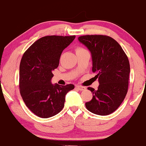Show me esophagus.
<instances>
[{
	"mask_svg": "<svg viewBox=\"0 0 146 146\" xmlns=\"http://www.w3.org/2000/svg\"><path fill=\"white\" fill-rule=\"evenodd\" d=\"M76 88H78V90H86V87H84V86H76Z\"/></svg>",
	"mask_w": 146,
	"mask_h": 146,
	"instance_id": "obj_1",
	"label": "esophagus"
}]
</instances>
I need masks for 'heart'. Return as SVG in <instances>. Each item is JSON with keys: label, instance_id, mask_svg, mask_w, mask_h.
<instances>
[{"label": "heart", "instance_id": "heart-1", "mask_svg": "<svg viewBox=\"0 0 146 146\" xmlns=\"http://www.w3.org/2000/svg\"><path fill=\"white\" fill-rule=\"evenodd\" d=\"M82 50H84V48H80V47H78L76 48V52H78V51H82Z\"/></svg>", "mask_w": 146, "mask_h": 146}]
</instances>
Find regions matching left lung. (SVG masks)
<instances>
[{
  "label": "left lung",
  "mask_w": 146,
  "mask_h": 146,
  "mask_svg": "<svg viewBox=\"0 0 146 146\" xmlns=\"http://www.w3.org/2000/svg\"><path fill=\"white\" fill-rule=\"evenodd\" d=\"M78 40L91 53L92 71L98 78V90L88 89L93 98L85 104L91 113L108 115L115 111L128 92L130 64L119 44L113 38L102 35L80 36Z\"/></svg>",
  "instance_id": "left-lung-1"
}]
</instances>
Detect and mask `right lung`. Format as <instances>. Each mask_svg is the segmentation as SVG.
<instances>
[{
	"label": "right lung",
	"instance_id": "add662e5",
	"mask_svg": "<svg viewBox=\"0 0 146 146\" xmlns=\"http://www.w3.org/2000/svg\"><path fill=\"white\" fill-rule=\"evenodd\" d=\"M75 36H48L40 38L25 52L20 64L19 86L28 108L38 117L48 118L59 113L66 93L73 84H53L52 71L58 68L63 50Z\"/></svg>",
	"mask_w": 146,
	"mask_h": 146
}]
</instances>
